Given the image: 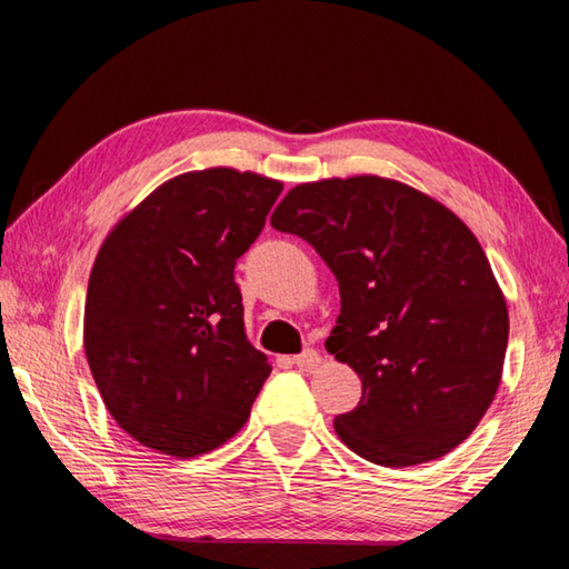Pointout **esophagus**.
Returning <instances> with one entry per match:
<instances>
[{
  "instance_id": "34e87169",
  "label": "esophagus",
  "mask_w": 569,
  "mask_h": 569,
  "mask_svg": "<svg viewBox=\"0 0 569 569\" xmlns=\"http://www.w3.org/2000/svg\"><path fill=\"white\" fill-rule=\"evenodd\" d=\"M293 365L300 369H316L320 365V355L316 352V349H306V352L293 357Z\"/></svg>"
}]
</instances>
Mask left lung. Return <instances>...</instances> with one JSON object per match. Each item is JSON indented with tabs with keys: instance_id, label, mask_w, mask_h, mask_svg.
Here are the masks:
<instances>
[{
	"instance_id": "8db88e82",
	"label": "left lung",
	"mask_w": 569,
	"mask_h": 569,
	"mask_svg": "<svg viewBox=\"0 0 569 569\" xmlns=\"http://www.w3.org/2000/svg\"><path fill=\"white\" fill-rule=\"evenodd\" d=\"M271 227L316 247L340 283L325 349L361 379L359 406L335 418L340 440L381 467L462 445L499 391L509 345V308L471 229L381 176L300 183Z\"/></svg>"
}]
</instances>
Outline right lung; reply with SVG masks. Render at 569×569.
I'll list each match as a JSON object with an SVG mask.
<instances>
[{"instance_id": "right-lung-1", "label": "right lung", "mask_w": 569, "mask_h": 569, "mask_svg": "<svg viewBox=\"0 0 569 569\" xmlns=\"http://www.w3.org/2000/svg\"><path fill=\"white\" fill-rule=\"evenodd\" d=\"M281 180L204 168L166 180L92 263L84 357L110 416L143 447L198 457L244 426L271 365L244 332L237 259Z\"/></svg>"}]
</instances>
